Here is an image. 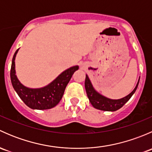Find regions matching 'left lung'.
<instances>
[{
    "label": "left lung",
    "mask_w": 152,
    "mask_h": 152,
    "mask_svg": "<svg viewBox=\"0 0 152 152\" xmlns=\"http://www.w3.org/2000/svg\"><path fill=\"white\" fill-rule=\"evenodd\" d=\"M138 84L139 81L136 85L135 88L133 90V91L131 93H129L128 96L123 98V99H118V100L107 99V98L98 93L93 87V85H92L91 82H90V79L87 75H86L85 78V86L87 97H88L89 100H90L91 104L93 106V107H95L97 110H103V111H116V110L121 108L129 100L130 98L132 96V95L137 90Z\"/></svg>",
    "instance_id": "obj_1"
}]
</instances>
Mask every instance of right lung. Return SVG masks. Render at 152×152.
Wrapping results in <instances>:
<instances>
[{"label": "right lung", "mask_w": 152, "mask_h": 152, "mask_svg": "<svg viewBox=\"0 0 152 152\" xmlns=\"http://www.w3.org/2000/svg\"><path fill=\"white\" fill-rule=\"evenodd\" d=\"M18 50L12 58L10 70L11 82L19 97L28 107L34 110H48L56 106L62 99L65 87L71 79L73 73L79 66H73L62 72L54 81L46 87L39 89H31L25 87L18 81L15 75V59Z\"/></svg>", "instance_id": "right-lung-1"}]
</instances>
